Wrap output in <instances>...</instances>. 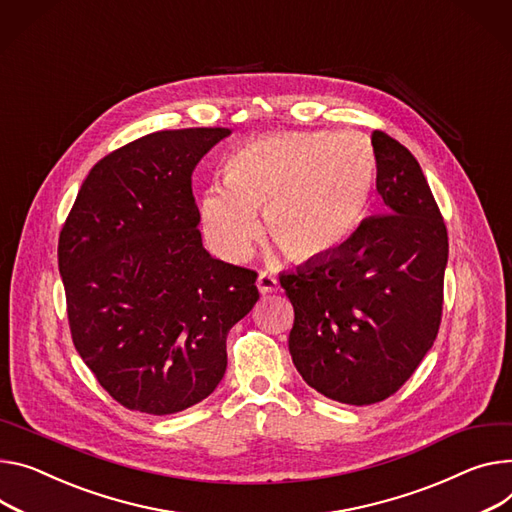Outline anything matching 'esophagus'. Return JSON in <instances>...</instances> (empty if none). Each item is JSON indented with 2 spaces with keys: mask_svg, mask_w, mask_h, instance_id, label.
Returning a JSON list of instances; mask_svg holds the SVG:
<instances>
[{
  "mask_svg": "<svg viewBox=\"0 0 512 512\" xmlns=\"http://www.w3.org/2000/svg\"><path fill=\"white\" fill-rule=\"evenodd\" d=\"M256 287H258V291L262 295H266V293H272V291L279 289V281L274 279L272 274H268V272H260L258 274V281H256Z\"/></svg>",
  "mask_w": 512,
  "mask_h": 512,
  "instance_id": "1",
  "label": "esophagus"
}]
</instances>
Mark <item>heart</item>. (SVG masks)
Segmentation results:
<instances>
[{"label":"heart","instance_id":"b5f03b06","mask_svg":"<svg viewBox=\"0 0 512 512\" xmlns=\"http://www.w3.org/2000/svg\"><path fill=\"white\" fill-rule=\"evenodd\" d=\"M377 157L355 131H291L242 145L225 164V184L199 201L209 248L225 262L248 258L264 233L291 260H320L355 233L369 209Z\"/></svg>","mask_w":512,"mask_h":512}]
</instances>
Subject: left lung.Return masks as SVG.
Listing matches in <instances>:
<instances>
[{
  "instance_id": "obj_1",
  "label": "left lung",
  "mask_w": 512,
  "mask_h": 512,
  "mask_svg": "<svg viewBox=\"0 0 512 512\" xmlns=\"http://www.w3.org/2000/svg\"><path fill=\"white\" fill-rule=\"evenodd\" d=\"M385 213L336 252L281 272L295 309L289 352L322 396L369 406L396 393L437 338L449 256L447 227L416 157L371 135Z\"/></svg>"
}]
</instances>
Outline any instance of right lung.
<instances>
[{"label": "right lung", "instance_id": "1", "mask_svg": "<svg viewBox=\"0 0 512 512\" xmlns=\"http://www.w3.org/2000/svg\"><path fill=\"white\" fill-rule=\"evenodd\" d=\"M229 129L145 135L90 170L59 235L73 344L121 406L174 414L227 367V332L258 301L256 272L201 240L192 172Z\"/></svg>", "mask_w": 512, "mask_h": 512}]
</instances>
